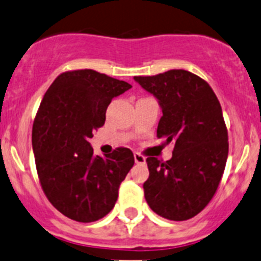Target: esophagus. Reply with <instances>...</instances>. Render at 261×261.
Masks as SVG:
<instances>
[{
    "instance_id": "34e87169",
    "label": "esophagus",
    "mask_w": 261,
    "mask_h": 261,
    "mask_svg": "<svg viewBox=\"0 0 261 261\" xmlns=\"http://www.w3.org/2000/svg\"><path fill=\"white\" fill-rule=\"evenodd\" d=\"M134 158H135V162L138 164H145L146 158L144 155H141L140 153H135L134 154Z\"/></svg>"
}]
</instances>
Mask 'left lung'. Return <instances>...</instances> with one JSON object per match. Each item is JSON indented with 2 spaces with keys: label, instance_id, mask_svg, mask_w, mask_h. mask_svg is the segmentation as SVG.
I'll return each instance as SVG.
<instances>
[{
  "label": "left lung",
  "instance_id": "left-lung-1",
  "mask_svg": "<svg viewBox=\"0 0 261 261\" xmlns=\"http://www.w3.org/2000/svg\"><path fill=\"white\" fill-rule=\"evenodd\" d=\"M134 79L161 106L156 136L174 145L169 161L146 158L145 200L158 216L186 221L208 205L223 176L228 133L221 103L205 80L186 70Z\"/></svg>",
  "mask_w": 261,
  "mask_h": 261
}]
</instances>
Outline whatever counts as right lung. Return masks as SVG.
I'll list each match as a JSON object with an SVG mask.
<instances>
[{
  "label": "right lung",
  "instance_id": "right-lung-1",
  "mask_svg": "<svg viewBox=\"0 0 261 261\" xmlns=\"http://www.w3.org/2000/svg\"><path fill=\"white\" fill-rule=\"evenodd\" d=\"M130 88L94 70H75L58 75L40 102L32 131L38 177L49 203L72 221L107 216L135 163L130 149L100 156L89 143L111 100Z\"/></svg>",
  "mask_w": 261,
  "mask_h": 261
}]
</instances>
